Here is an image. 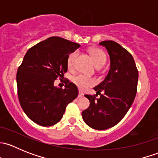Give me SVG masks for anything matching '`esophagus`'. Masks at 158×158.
Here are the masks:
<instances>
[{
	"mask_svg": "<svg viewBox=\"0 0 158 158\" xmlns=\"http://www.w3.org/2000/svg\"><path fill=\"white\" fill-rule=\"evenodd\" d=\"M84 96V93L82 92H81V91H79V98H82V97Z\"/></svg>",
	"mask_w": 158,
	"mask_h": 158,
	"instance_id": "34e87169",
	"label": "esophagus"
}]
</instances>
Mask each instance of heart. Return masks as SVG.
Instances as JSON below:
<instances>
[{"label":"heart","mask_w":158,"mask_h":158,"mask_svg":"<svg viewBox=\"0 0 158 158\" xmlns=\"http://www.w3.org/2000/svg\"><path fill=\"white\" fill-rule=\"evenodd\" d=\"M90 54L93 60L94 63L96 66H103L106 61V56L104 52L99 49H92L90 50ZM78 56L77 51H74L68 57L67 64L69 69H73L74 67L75 61ZM73 82L76 86L81 90H85L89 87L92 86L95 84V80L89 76H84V75L79 74L73 78Z\"/></svg>","instance_id":"b5f03b06"}]
</instances>
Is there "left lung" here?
Returning a JSON list of instances; mask_svg holds the SVG:
<instances>
[{
  "mask_svg": "<svg viewBox=\"0 0 158 158\" xmlns=\"http://www.w3.org/2000/svg\"><path fill=\"white\" fill-rule=\"evenodd\" d=\"M99 44L107 49L110 69L104 80L94 88L96 95H85L90 105L82 116L92 128L106 130L117 125L131 106L137 92L138 71L131 54L118 43L105 40ZM98 94L99 98L95 97Z\"/></svg>",
  "mask_w": 158,
  "mask_h": 158,
  "instance_id": "obj_1",
  "label": "left lung"
}]
</instances>
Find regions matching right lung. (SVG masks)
I'll list each match as a JSON object with an SVG mask.
<instances>
[{
	"instance_id": "obj_1",
	"label": "right lung",
	"mask_w": 158,
	"mask_h": 158,
	"mask_svg": "<svg viewBox=\"0 0 158 158\" xmlns=\"http://www.w3.org/2000/svg\"><path fill=\"white\" fill-rule=\"evenodd\" d=\"M79 45L52 36L31 47L17 69L19 101L30 120L41 126H52L63 118L66 106L78 96L79 91L67 81L65 88L54 85L58 77L67 72L69 54Z\"/></svg>"
}]
</instances>
